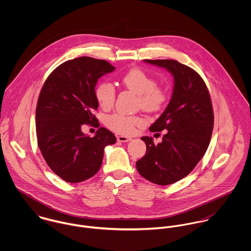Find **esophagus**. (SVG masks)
Here are the masks:
<instances>
[{"mask_svg":"<svg viewBox=\"0 0 251 251\" xmlns=\"http://www.w3.org/2000/svg\"><path fill=\"white\" fill-rule=\"evenodd\" d=\"M117 140H118L119 142H128V141L131 140V138H130V137H126V136L121 135V136H118V137H117Z\"/></svg>","mask_w":251,"mask_h":251,"instance_id":"obj_1","label":"esophagus"}]
</instances>
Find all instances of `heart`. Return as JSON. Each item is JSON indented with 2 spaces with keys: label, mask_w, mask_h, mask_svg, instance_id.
Returning <instances> with one entry per match:
<instances>
[{
  "label": "heart",
  "mask_w": 251,
  "mask_h": 251,
  "mask_svg": "<svg viewBox=\"0 0 251 251\" xmlns=\"http://www.w3.org/2000/svg\"><path fill=\"white\" fill-rule=\"evenodd\" d=\"M123 84L138 95V103L149 112L159 110L167 100V94L163 88L155 84V80L140 69H132L122 77ZM96 99L102 109H110L116 99V90L109 81H100L95 91ZM144 119L140 116H127L116 113L108 116L105 125L108 128L122 135H132L137 127L143 126Z\"/></svg>",
  "instance_id": "b5f03b06"
}]
</instances>
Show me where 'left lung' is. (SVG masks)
Masks as SVG:
<instances>
[{
	"label": "left lung",
	"instance_id": "8db88e82",
	"mask_svg": "<svg viewBox=\"0 0 251 251\" xmlns=\"http://www.w3.org/2000/svg\"><path fill=\"white\" fill-rule=\"evenodd\" d=\"M166 69L174 77L171 100L150 131L166 130L162 142L144 136L146 154L136 162L148 180L167 185L186 177L204 156L214 128V111L208 88L191 68L175 60H144Z\"/></svg>",
	"mask_w": 251,
	"mask_h": 251
}]
</instances>
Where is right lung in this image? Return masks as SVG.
<instances>
[{
  "label": "right lung",
  "mask_w": 251,
  "mask_h": 251,
  "mask_svg": "<svg viewBox=\"0 0 251 251\" xmlns=\"http://www.w3.org/2000/svg\"><path fill=\"white\" fill-rule=\"evenodd\" d=\"M114 70L105 60L76 58L51 72L40 91L36 109L37 145L51 170L68 182L96 175L104 148L116 142L115 135L104 127L94 137L81 130L82 125L98 122L95 88L101 76Z\"/></svg>",
  "instance_id": "1"
}]
</instances>
